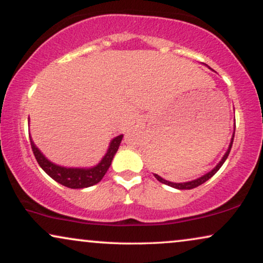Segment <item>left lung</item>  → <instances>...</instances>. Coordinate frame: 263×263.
<instances>
[{
    "label": "left lung",
    "instance_id": "left-lung-1",
    "mask_svg": "<svg viewBox=\"0 0 263 263\" xmlns=\"http://www.w3.org/2000/svg\"><path fill=\"white\" fill-rule=\"evenodd\" d=\"M234 128H236V124H234ZM233 137H234V132H233V135H232V138H231V142H230L229 148H227L226 153L223 154V156L221 157V160L219 161V163L216 164V166H215L214 168H213L212 171H209L208 173L203 174V176L197 178V179H194V180H190V181H185V183H173V181H170V180L163 179V178L160 177L159 174H154V177H155L156 179L160 181V183L166 184V185H168V186H172V187H174V189H178V190H191V189L197 187V186H199V185H202L203 183H205V181H207L208 179H211V178H212L213 176H214V174L220 170V167L222 166L223 162H225L226 159H227V156H229V154H230V152H231V148H232Z\"/></svg>",
    "mask_w": 263,
    "mask_h": 263
}]
</instances>
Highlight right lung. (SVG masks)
<instances>
[{
  "instance_id": "right-lung-1",
  "label": "right lung",
  "mask_w": 263,
  "mask_h": 263,
  "mask_svg": "<svg viewBox=\"0 0 263 263\" xmlns=\"http://www.w3.org/2000/svg\"><path fill=\"white\" fill-rule=\"evenodd\" d=\"M122 137H124V135H119L111 139L109 145H108L107 153L104 154L100 162L92 167H65L56 164L51 162L50 160H48L44 154L37 148L31 136L30 142L38 164L49 177L58 181L59 184L69 189H84L92 186V185L100 183L102 180L104 174L109 170L111 161H113L115 154L118 152Z\"/></svg>"
}]
</instances>
